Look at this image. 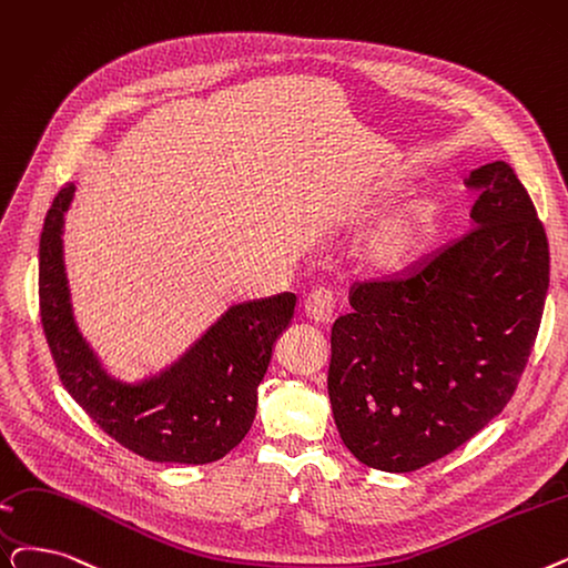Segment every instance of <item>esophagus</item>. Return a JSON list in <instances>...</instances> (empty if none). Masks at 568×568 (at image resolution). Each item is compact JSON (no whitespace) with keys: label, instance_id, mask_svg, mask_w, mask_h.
Here are the masks:
<instances>
[{"label":"esophagus","instance_id":"1","mask_svg":"<svg viewBox=\"0 0 568 568\" xmlns=\"http://www.w3.org/2000/svg\"><path fill=\"white\" fill-rule=\"evenodd\" d=\"M304 313L313 325L329 327L334 320V297L327 290L311 292L308 300L304 302Z\"/></svg>","mask_w":568,"mask_h":568}]
</instances>
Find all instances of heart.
Instances as JSON below:
<instances>
[{"mask_svg": "<svg viewBox=\"0 0 568 568\" xmlns=\"http://www.w3.org/2000/svg\"><path fill=\"white\" fill-rule=\"evenodd\" d=\"M389 196L392 192H381L368 211L387 204ZM440 225L443 204L436 196H415V200L381 215L376 223L362 232L355 245V260L372 276H404L429 255Z\"/></svg>", "mask_w": 568, "mask_h": 568, "instance_id": "heart-1", "label": "heart"}]
</instances>
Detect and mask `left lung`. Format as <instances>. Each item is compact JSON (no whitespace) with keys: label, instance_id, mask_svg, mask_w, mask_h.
Instances as JSON below:
<instances>
[{"label":"left lung","instance_id":"left-lung-1","mask_svg":"<svg viewBox=\"0 0 568 568\" xmlns=\"http://www.w3.org/2000/svg\"><path fill=\"white\" fill-rule=\"evenodd\" d=\"M471 232L417 274L364 283L332 327L329 402L362 464L408 474L457 450L504 410L550 283L544 225L508 162L471 171Z\"/></svg>","mask_w":568,"mask_h":568}]
</instances>
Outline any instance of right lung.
<instances>
[{
	"label": "right lung",
	"instance_id": "add662e5",
	"mask_svg": "<svg viewBox=\"0 0 568 568\" xmlns=\"http://www.w3.org/2000/svg\"><path fill=\"white\" fill-rule=\"evenodd\" d=\"M77 183H67L45 213L39 241V306L62 385L111 438L151 462L209 464L251 432L257 387L297 297L232 304L190 348L139 381L113 376L73 315L64 266V217Z\"/></svg>",
	"mask_w": 568,
	"mask_h": 568
}]
</instances>
